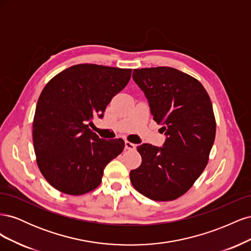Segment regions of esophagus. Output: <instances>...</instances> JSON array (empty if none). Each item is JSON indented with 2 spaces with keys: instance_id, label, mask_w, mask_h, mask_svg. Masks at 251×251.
Masks as SVG:
<instances>
[{
  "instance_id": "1",
  "label": "esophagus",
  "mask_w": 251,
  "mask_h": 251,
  "mask_svg": "<svg viewBox=\"0 0 251 251\" xmlns=\"http://www.w3.org/2000/svg\"><path fill=\"white\" fill-rule=\"evenodd\" d=\"M125 146H126V150H128V151H134V150L136 149L135 144L132 143V142H130V141H127V140H126Z\"/></svg>"
}]
</instances>
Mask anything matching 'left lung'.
<instances>
[{
	"label": "left lung",
	"instance_id": "1",
	"mask_svg": "<svg viewBox=\"0 0 251 251\" xmlns=\"http://www.w3.org/2000/svg\"><path fill=\"white\" fill-rule=\"evenodd\" d=\"M133 79L146 94L166 140L163 148L137 147L142 162L130 173L134 188L155 201L178 199L206 168L216 137V118L202 83L171 67L135 69Z\"/></svg>",
	"mask_w": 251,
	"mask_h": 251
}]
</instances>
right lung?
<instances>
[{
    "mask_svg": "<svg viewBox=\"0 0 251 251\" xmlns=\"http://www.w3.org/2000/svg\"><path fill=\"white\" fill-rule=\"evenodd\" d=\"M132 69L95 64L69 67L52 77L37 100L32 138L37 166L57 191L79 196L101 183L104 166L125 149L88 126L127 85Z\"/></svg>",
    "mask_w": 251,
    "mask_h": 251,
    "instance_id": "obj_1",
    "label": "right lung"
}]
</instances>
